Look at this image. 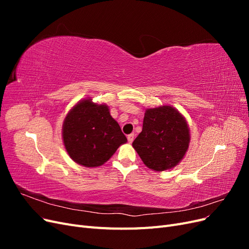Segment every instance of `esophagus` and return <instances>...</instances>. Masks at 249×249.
Segmentation results:
<instances>
[{
    "mask_svg": "<svg viewBox=\"0 0 249 249\" xmlns=\"http://www.w3.org/2000/svg\"><path fill=\"white\" fill-rule=\"evenodd\" d=\"M134 137H135V135H134V134L127 135V141H129L130 143H132V142H133V140H134Z\"/></svg>",
    "mask_w": 249,
    "mask_h": 249,
    "instance_id": "1",
    "label": "esophagus"
}]
</instances>
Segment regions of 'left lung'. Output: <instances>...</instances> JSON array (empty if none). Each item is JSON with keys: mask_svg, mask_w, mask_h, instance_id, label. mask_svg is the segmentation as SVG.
Segmentation results:
<instances>
[{"mask_svg": "<svg viewBox=\"0 0 249 249\" xmlns=\"http://www.w3.org/2000/svg\"><path fill=\"white\" fill-rule=\"evenodd\" d=\"M190 142L185 117L171 106L146 109L142 132L133 142L149 169L164 171L182 161Z\"/></svg>", "mask_w": 249, "mask_h": 249, "instance_id": "1", "label": "left lung"}]
</instances>
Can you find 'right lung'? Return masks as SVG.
<instances>
[{"label": "right lung", "mask_w": 249, "mask_h": 249, "mask_svg": "<svg viewBox=\"0 0 249 249\" xmlns=\"http://www.w3.org/2000/svg\"><path fill=\"white\" fill-rule=\"evenodd\" d=\"M62 138L67 154L85 167L101 166L126 142L107 105L95 104L91 99L80 101L67 113Z\"/></svg>", "instance_id": "right-lung-1"}]
</instances>
